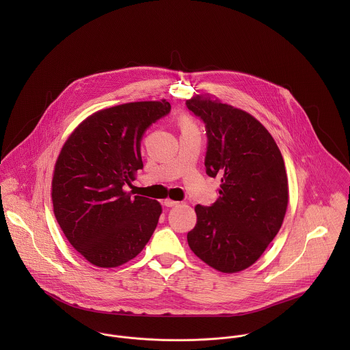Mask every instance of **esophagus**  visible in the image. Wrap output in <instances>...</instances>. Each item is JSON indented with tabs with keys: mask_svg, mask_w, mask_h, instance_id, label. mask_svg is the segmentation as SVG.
<instances>
[{
	"mask_svg": "<svg viewBox=\"0 0 350 350\" xmlns=\"http://www.w3.org/2000/svg\"><path fill=\"white\" fill-rule=\"evenodd\" d=\"M164 204H165L167 207H174V206H178V204H179V202L167 198V200H164Z\"/></svg>",
	"mask_w": 350,
	"mask_h": 350,
	"instance_id": "obj_1",
	"label": "esophagus"
}]
</instances>
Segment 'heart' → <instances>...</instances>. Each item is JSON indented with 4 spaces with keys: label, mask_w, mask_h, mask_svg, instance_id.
Returning <instances> with one entry per match:
<instances>
[{
    "label": "heart",
    "mask_w": 350,
    "mask_h": 350,
    "mask_svg": "<svg viewBox=\"0 0 350 350\" xmlns=\"http://www.w3.org/2000/svg\"><path fill=\"white\" fill-rule=\"evenodd\" d=\"M179 125H180L182 132L198 131V129H197V125H196V122H194V120H193L190 116H187V114H185V116H182V117L179 118Z\"/></svg>",
    "instance_id": "obj_1"
}]
</instances>
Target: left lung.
<instances>
[{
	"mask_svg": "<svg viewBox=\"0 0 350 350\" xmlns=\"http://www.w3.org/2000/svg\"><path fill=\"white\" fill-rule=\"evenodd\" d=\"M186 103L206 124V172L221 178L215 203L196 206L189 247L215 271L236 273L254 264L282 228L288 204L284 160L250 113L210 94Z\"/></svg>",
	"mask_w": 350,
	"mask_h": 350,
	"instance_id": "left-lung-1",
	"label": "left lung"
}]
</instances>
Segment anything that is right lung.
Wrapping results in <instances>:
<instances>
[{
  "mask_svg": "<svg viewBox=\"0 0 350 350\" xmlns=\"http://www.w3.org/2000/svg\"><path fill=\"white\" fill-rule=\"evenodd\" d=\"M170 102L139 100L106 107L85 118L56 159L51 197L68 243L100 268L135 258L153 234L161 204L125 190L143 168L140 142Z\"/></svg>",
  "mask_w": 350,
  "mask_h": 350,
  "instance_id": "1",
  "label": "right lung"
}]
</instances>
